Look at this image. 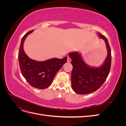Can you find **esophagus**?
Segmentation results:
<instances>
[{"label": "esophagus", "mask_w": 126, "mask_h": 126, "mask_svg": "<svg viewBox=\"0 0 126 126\" xmlns=\"http://www.w3.org/2000/svg\"><path fill=\"white\" fill-rule=\"evenodd\" d=\"M71 59H70V58H69V57H67V62L70 63V62H71Z\"/></svg>", "instance_id": "34e87169"}]
</instances>
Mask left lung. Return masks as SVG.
<instances>
[{"instance_id":"8db88e82","label":"left lung","mask_w":126,"mask_h":126,"mask_svg":"<svg viewBox=\"0 0 126 126\" xmlns=\"http://www.w3.org/2000/svg\"><path fill=\"white\" fill-rule=\"evenodd\" d=\"M106 43L108 54L104 64L99 67H91L83 60L78 52L69 53L73 68L71 72V86L76 93L86 94L96 91L105 82L109 74L111 63V54L107 38L98 34Z\"/></svg>"}]
</instances>
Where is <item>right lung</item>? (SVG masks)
<instances>
[{
	"instance_id": "add662e5",
	"label": "right lung",
	"mask_w": 126,
	"mask_h": 126,
	"mask_svg": "<svg viewBox=\"0 0 126 126\" xmlns=\"http://www.w3.org/2000/svg\"><path fill=\"white\" fill-rule=\"evenodd\" d=\"M33 30L27 32L22 38L18 53V60L22 75L29 84L36 88L44 89L51 85L57 72L65 63L67 58H51L44 62L30 59L23 48L24 41Z\"/></svg>"
}]
</instances>
